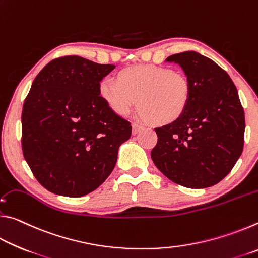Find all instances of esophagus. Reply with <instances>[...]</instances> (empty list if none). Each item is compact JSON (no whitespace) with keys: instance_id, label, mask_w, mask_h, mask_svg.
<instances>
[{"instance_id":"esophagus-1","label":"esophagus","mask_w":258,"mask_h":258,"mask_svg":"<svg viewBox=\"0 0 258 258\" xmlns=\"http://www.w3.org/2000/svg\"><path fill=\"white\" fill-rule=\"evenodd\" d=\"M143 127L141 125H139V124H132V133L135 135V134H138L140 131H141Z\"/></svg>"}]
</instances>
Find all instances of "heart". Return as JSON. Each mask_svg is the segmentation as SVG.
Wrapping results in <instances>:
<instances>
[{"mask_svg":"<svg viewBox=\"0 0 258 258\" xmlns=\"http://www.w3.org/2000/svg\"><path fill=\"white\" fill-rule=\"evenodd\" d=\"M99 94L117 115L126 116L139 101L140 116L156 125L176 121L184 113L191 98V85L182 74L161 66H137L125 69L118 81L104 77Z\"/></svg>","mask_w":258,"mask_h":258,"instance_id":"obj_1","label":"heart"}]
</instances>
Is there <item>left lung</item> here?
I'll return each mask as SVG.
<instances>
[{
  "instance_id": "left-lung-1",
  "label": "left lung",
  "mask_w": 258,
  "mask_h": 258,
  "mask_svg": "<svg viewBox=\"0 0 258 258\" xmlns=\"http://www.w3.org/2000/svg\"><path fill=\"white\" fill-rule=\"evenodd\" d=\"M191 85L184 113L156 127L151 150L156 167L169 180L190 189L212 186L228 175L241 156L244 113L237 87L228 73L196 51L169 55Z\"/></svg>"
}]
</instances>
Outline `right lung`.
I'll use <instances>...</instances> for the list:
<instances>
[{
	"mask_svg": "<svg viewBox=\"0 0 258 258\" xmlns=\"http://www.w3.org/2000/svg\"><path fill=\"white\" fill-rule=\"evenodd\" d=\"M113 68L71 55L52 60L35 77L23 107L21 146L46 190L82 197L115 168L132 126L99 94L100 81Z\"/></svg>",
	"mask_w": 258,
	"mask_h": 258,
	"instance_id": "right-lung-1",
	"label": "right lung"
}]
</instances>
